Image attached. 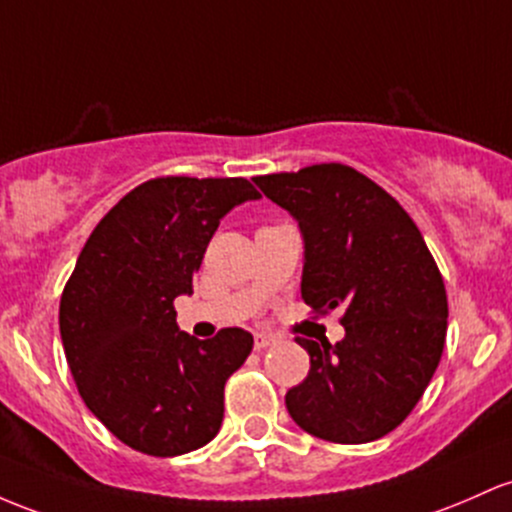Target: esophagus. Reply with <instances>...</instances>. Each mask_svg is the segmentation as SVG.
Segmentation results:
<instances>
[{"label":"esophagus","mask_w":512,"mask_h":512,"mask_svg":"<svg viewBox=\"0 0 512 512\" xmlns=\"http://www.w3.org/2000/svg\"><path fill=\"white\" fill-rule=\"evenodd\" d=\"M277 345V338L274 335H267V333H260L255 338V350H267V347Z\"/></svg>","instance_id":"obj_1"}]
</instances>
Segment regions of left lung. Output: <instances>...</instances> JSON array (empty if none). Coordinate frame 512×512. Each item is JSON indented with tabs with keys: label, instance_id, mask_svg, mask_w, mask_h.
<instances>
[{
	"label": "left lung",
	"instance_id": "left-lung-1",
	"mask_svg": "<svg viewBox=\"0 0 512 512\" xmlns=\"http://www.w3.org/2000/svg\"><path fill=\"white\" fill-rule=\"evenodd\" d=\"M267 199L299 221L306 262L301 299L313 313L340 308L345 338H296L311 369L286 391L308 435L362 445L411 415L440 364L447 291L406 209L342 162L255 177Z\"/></svg>",
	"mask_w": 512,
	"mask_h": 512
}]
</instances>
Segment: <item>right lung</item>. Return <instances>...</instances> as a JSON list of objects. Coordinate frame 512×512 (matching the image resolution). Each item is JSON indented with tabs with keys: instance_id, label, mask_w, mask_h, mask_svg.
I'll return each instance as SVG.
<instances>
[{
	"instance_id": "obj_1",
	"label": "right lung",
	"mask_w": 512,
	"mask_h": 512,
	"mask_svg": "<svg viewBox=\"0 0 512 512\" xmlns=\"http://www.w3.org/2000/svg\"><path fill=\"white\" fill-rule=\"evenodd\" d=\"M260 199L243 177H157L92 230L60 299V335L87 408L150 457L204 447L223 423V391L252 335L199 340L177 325L209 240L233 206Z\"/></svg>"
}]
</instances>
